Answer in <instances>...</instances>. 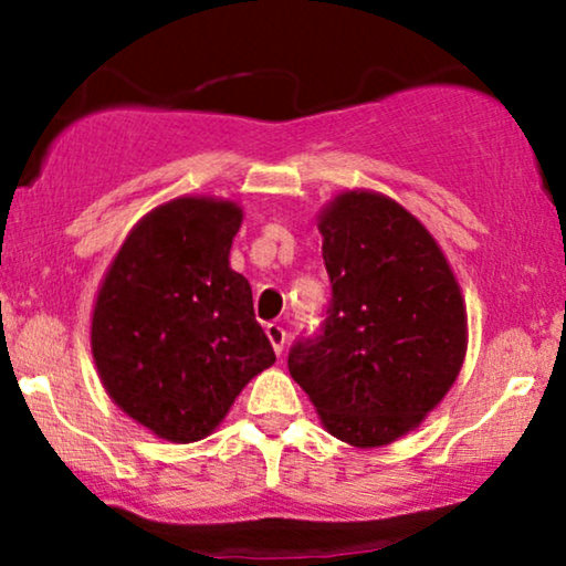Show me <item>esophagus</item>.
I'll list each match as a JSON object with an SVG mask.
<instances>
[{
	"mask_svg": "<svg viewBox=\"0 0 566 566\" xmlns=\"http://www.w3.org/2000/svg\"><path fill=\"white\" fill-rule=\"evenodd\" d=\"M265 335H268L270 343H273V350L281 355L283 353V345H285V329L277 322H270L268 327H265Z\"/></svg>",
	"mask_w": 566,
	"mask_h": 566,
	"instance_id": "esophagus-1",
	"label": "esophagus"
}]
</instances>
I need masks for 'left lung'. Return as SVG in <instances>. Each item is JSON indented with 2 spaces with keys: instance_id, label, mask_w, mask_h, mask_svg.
<instances>
[{
  "instance_id": "1",
  "label": "left lung",
  "mask_w": 566,
  "mask_h": 566,
  "mask_svg": "<svg viewBox=\"0 0 566 566\" xmlns=\"http://www.w3.org/2000/svg\"><path fill=\"white\" fill-rule=\"evenodd\" d=\"M319 231L332 298L319 329L291 345L289 370L332 436L386 446L417 428L459 376L461 289L430 231L378 192L337 196Z\"/></svg>"
}]
</instances>
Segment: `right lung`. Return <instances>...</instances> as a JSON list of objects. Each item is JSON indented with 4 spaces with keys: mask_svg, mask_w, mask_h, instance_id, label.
Listing matches in <instances>:
<instances>
[{
    "mask_svg": "<svg viewBox=\"0 0 566 566\" xmlns=\"http://www.w3.org/2000/svg\"><path fill=\"white\" fill-rule=\"evenodd\" d=\"M239 223L229 200H169L130 231L97 293L92 355L107 394L175 443L206 438L275 363L250 283L229 268Z\"/></svg>",
    "mask_w": 566,
    "mask_h": 566,
    "instance_id": "1",
    "label": "right lung"
}]
</instances>
